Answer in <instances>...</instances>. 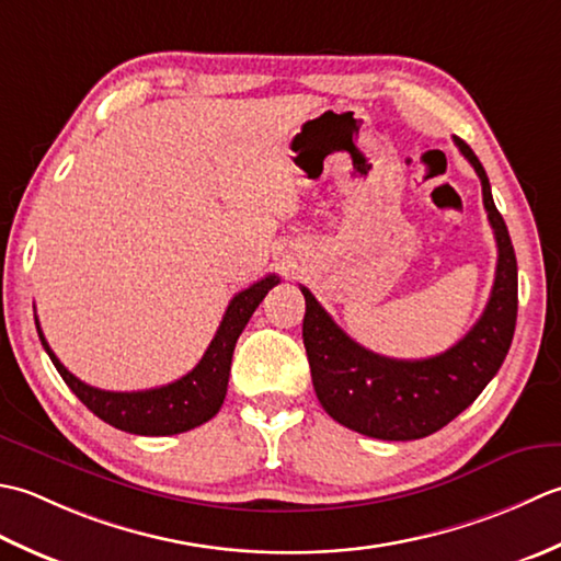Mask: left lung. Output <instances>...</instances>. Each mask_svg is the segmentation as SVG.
<instances>
[{"label": "left lung", "instance_id": "8db88e82", "mask_svg": "<svg viewBox=\"0 0 561 561\" xmlns=\"http://www.w3.org/2000/svg\"><path fill=\"white\" fill-rule=\"evenodd\" d=\"M455 145L482 181L499 261L482 317L453 348L424 360L377 356L356 344L310 290L300 288L305 295L302 341L319 404L341 426L363 436L416 440L440 431L482 394L511 348L518 314L516 251L491 198L482 162L460 137H455Z\"/></svg>", "mask_w": 561, "mask_h": 561}]
</instances>
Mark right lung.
<instances>
[{
    "mask_svg": "<svg viewBox=\"0 0 561 561\" xmlns=\"http://www.w3.org/2000/svg\"><path fill=\"white\" fill-rule=\"evenodd\" d=\"M278 283V276L273 273V276L261 278L254 285H249L247 290L237 293L230 305H227L222 322L215 331V339L210 341L208 351L203 353L196 368L174 382L154 387V390H96V387L82 382L57 360L48 341L43 336L38 319L36 329L45 353L50 356L57 373L62 375L67 387L101 421H106L113 428H121L125 433H135V436H174V433H184L205 424V421H210L220 411L227 394V380H230V365L237 339L244 331L249 317L254 314L259 302Z\"/></svg>",
    "mask_w": 561,
    "mask_h": 561,
    "instance_id": "obj_1",
    "label": "right lung"
}]
</instances>
